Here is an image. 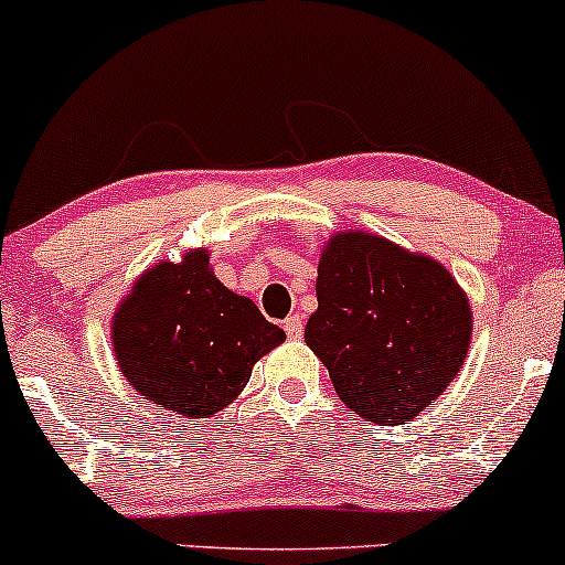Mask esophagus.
I'll use <instances>...</instances> for the list:
<instances>
[{"label":"esophagus","instance_id":"obj_1","mask_svg":"<svg viewBox=\"0 0 565 565\" xmlns=\"http://www.w3.org/2000/svg\"><path fill=\"white\" fill-rule=\"evenodd\" d=\"M285 333H288V339H301V317L299 315H290L288 320L282 322Z\"/></svg>","mask_w":565,"mask_h":565}]
</instances>
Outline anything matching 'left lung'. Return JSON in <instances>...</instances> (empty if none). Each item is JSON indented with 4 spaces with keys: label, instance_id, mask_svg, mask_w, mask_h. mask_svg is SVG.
Wrapping results in <instances>:
<instances>
[{
    "label": "left lung",
    "instance_id": "1",
    "mask_svg": "<svg viewBox=\"0 0 565 565\" xmlns=\"http://www.w3.org/2000/svg\"><path fill=\"white\" fill-rule=\"evenodd\" d=\"M470 333L467 296L433 258L363 232L322 253L303 339L363 419H414L459 373Z\"/></svg>",
    "mask_w": 565,
    "mask_h": 565
}]
</instances>
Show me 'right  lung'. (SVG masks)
<instances>
[{"label":"right lung","mask_w":565,"mask_h":565,"mask_svg":"<svg viewBox=\"0 0 565 565\" xmlns=\"http://www.w3.org/2000/svg\"><path fill=\"white\" fill-rule=\"evenodd\" d=\"M114 354L141 395L189 419L226 408L248 384L253 363L285 341L245 296L213 277L207 253L162 262L119 303Z\"/></svg>","instance_id":"1"}]
</instances>
